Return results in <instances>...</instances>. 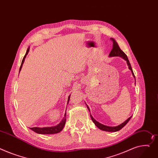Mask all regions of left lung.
Segmentation results:
<instances>
[{"label": "left lung", "instance_id": "obj_1", "mask_svg": "<svg viewBox=\"0 0 158 158\" xmlns=\"http://www.w3.org/2000/svg\"><path fill=\"white\" fill-rule=\"evenodd\" d=\"M110 39L112 40V41L113 42V48L112 49L110 54H109V56L112 57V56H121V58H123L124 60H125L126 61H127V64L128 65V68L132 72V74L133 76V77H135V76H134V73H133V70H132V68L131 67V65H130V63L128 60V58L127 56V55H126L124 52L120 49L119 45L118 44L117 42L115 41L114 39L112 38H110ZM88 110H89V109L88 107V106H87ZM91 116V118L93 121V122L94 123V124H95L97 127L101 130H103V131H110V132H115V131H118L119 130H120L121 129H122L124 126L127 124L128 121L130 120V119L131 118V116L130 118H129L127 121H125L123 123L121 124L120 125L118 126V127H107V126H106V125H103L100 123H98V121H97L95 119H94L92 115H90Z\"/></svg>", "mask_w": 158, "mask_h": 158}]
</instances>
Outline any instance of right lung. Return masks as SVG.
I'll list each match as a JSON object with an SVG mask.
<instances>
[{
    "label": "right lung",
    "mask_w": 158,
    "mask_h": 158,
    "mask_svg": "<svg viewBox=\"0 0 158 158\" xmlns=\"http://www.w3.org/2000/svg\"><path fill=\"white\" fill-rule=\"evenodd\" d=\"M29 51V48L27 49V52H26V54L24 56L23 60H22V64H21V66H20V68H19V71L20 70L22 69V65H23V64L24 62V60H25V58H26V56L27 55L28 52ZM70 97H69V100H68V102L69 101V99H70ZM66 113L65 114V117L64 118V119H62V121H61V123L60 124H58V125L55 126V127H44V128H38V127H34V128H30L31 130H33L34 131H35V133H39V134H55V133H59L60 132L63 128H64V126H65V122H66Z\"/></svg>",
    "instance_id": "right-lung-1"
}]
</instances>
